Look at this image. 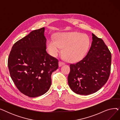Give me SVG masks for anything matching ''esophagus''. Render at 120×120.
Masks as SVG:
<instances>
[{
    "instance_id": "34e87169",
    "label": "esophagus",
    "mask_w": 120,
    "mask_h": 120,
    "mask_svg": "<svg viewBox=\"0 0 120 120\" xmlns=\"http://www.w3.org/2000/svg\"><path fill=\"white\" fill-rule=\"evenodd\" d=\"M64 64H65V63L62 62V61H59V67H61L62 66V65H63Z\"/></svg>"
}]
</instances>
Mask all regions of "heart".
Masks as SVG:
<instances>
[{"instance_id": "b5f03b06", "label": "heart", "mask_w": 120, "mask_h": 120, "mask_svg": "<svg viewBox=\"0 0 120 120\" xmlns=\"http://www.w3.org/2000/svg\"><path fill=\"white\" fill-rule=\"evenodd\" d=\"M90 45V39L87 35L77 32L60 34L56 40L49 39L48 49L49 53L56 56L60 52L61 48L63 54L68 61L76 62L83 59Z\"/></svg>"}]
</instances>
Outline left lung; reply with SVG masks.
Instances as JSON below:
<instances>
[{
    "label": "left lung",
    "mask_w": 120,
    "mask_h": 120,
    "mask_svg": "<svg viewBox=\"0 0 120 120\" xmlns=\"http://www.w3.org/2000/svg\"><path fill=\"white\" fill-rule=\"evenodd\" d=\"M92 42L86 55L70 64L68 84L81 95H89L99 90L108 80L111 71V54L104 41L92 34Z\"/></svg>",
    "instance_id": "obj_1"
}]
</instances>
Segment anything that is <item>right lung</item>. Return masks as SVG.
Instances as JSON below:
<instances>
[{
    "label": "right lung",
    "instance_id": "obj_1",
    "mask_svg": "<svg viewBox=\"0 0 120 120\" xmlns=\"http://www.w3.org/2000/svg\"><path fill=\"white\" fill-rule=\"evenodd\" d=\"M45 28L31 31L15 42L10 53L8 66L17 89L36 97L45 94L52 84L51 75L58 68V60L46 52Z\"/></svg>",
    "mask_w": 120,
    "mask_h": 120
}]
</instances>
